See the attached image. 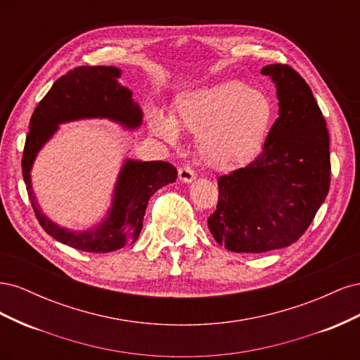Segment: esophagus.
I'll return each mask as SVG.
<instances>
[{"instance_id": "obj_1", "label": "esophagus", "mask_w": 360, "mask_h": 360, "mask_svg": "<svg viewBox=\"0 0 360 360\" xmlns=\"http://www.w3.org/2000/svg\"><path fill=\"white\" fill-rule=\"evenodd\" d=\"M179 180L181 183H192L195 180V172L189 167L179 168Z\"/></svg>"}]
</instances>
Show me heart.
Returning <instances> with one entry per match:
<instances>
[{"instance_id":"b5f03b06","label":"heart","mask_w":360,"mask_h":360,"mask_svg":"<svg viewBox=\"0 0 360 360\" xmlns=\"http://www.w3.org/2000/svg\"><path fill=\"white\" fill-rule=\"evenodd\" d=\"M270 97L242 81H222L181 91L171 115L159 108L148 111L151 134L177 144L179 129L197 136L207 165L230 169L255 158L275 123Z\"/></svg>"}]
</instances>
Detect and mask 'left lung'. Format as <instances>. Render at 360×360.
<instances>
[{
  "label": "left lung",
  "instance_id": "1",
  "mask_svg": "<svg viewBox=\"0 0 360 360\" xmlns=\"http://www.w3.org/2000/svg\"><path fill=\"white\" fill-rule=\"evenodd\" d=\"M275 84L279 117L259 156L217 180L207 224L233 252L287 248L307 231L330 186L329 132L309 85L284 64L261 69Z\"/></svg>",
  "mask_w": 360,
  "mask_h": 360
}]
</instances>
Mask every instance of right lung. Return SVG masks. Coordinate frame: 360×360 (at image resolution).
I'll return each mask as SVG.
<instances>
[{
  "mask_svg": "<svg viewBox=\"0 0 360 360\" xmlns=\"http://www.w3.org/2000/svg\"><path fill=\"white\" fill-rule=\"evenodd\" d=\"M122 69L114 66L78 68L53 82L30 120L22 158V176L39 224L56 240L84 252L105 254L134 243L151 195L174 183L177 169L168 162L124 159L114 183L110 209L89 230H69L41 212L32 191L31 169L40 150L58 132L60 124L79 120H110L126 130L143 124V111L134 93L120 84Z\"/></svg>",
  "mask_w": 360,
  "mask_h": 360,
  "instance_id": "add662e5",
  "label": "right lung"
}]
</instances>
